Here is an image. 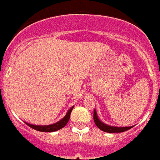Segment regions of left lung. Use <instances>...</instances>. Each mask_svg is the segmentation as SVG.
<instances>
[{
	"label": "left lung",
	"instance_id": "obj_1",
	"mask_svg": "<svg viewBox=\"0 0 160 160\" xmlns=\"http://www.w3.org/2000/svg\"><path fill=\"white\" fill-rule=\"evenodd\" d=\"M93 119H94L96 125L101 131L108 132V133H120V132H123L127 130H129V129L134 127V126H131V127H116V126L108 125V124H105V123H103L99 119L96 110H94V113H93Z\"/></svg>",
	"mask_w": 160,
	"mask_h": 160
}]
</instances>
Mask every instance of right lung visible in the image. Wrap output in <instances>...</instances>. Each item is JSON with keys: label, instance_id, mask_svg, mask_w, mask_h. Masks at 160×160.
Wrapping results in <instances>:
<instances>
[{"label": "right lung", "instance_id": "1", "mask_svg": "<svg viewBox=\"0 0 160 160\" xmlns=\"http://www.w3.org/2000/svg\"><path fill=\"white\" fill-rule=\"evenodd\" d=\"M74 107H72V108H70V110L67 112L65 116L62 118L61 120H60L58 122L54 123V124H49V125H35V124H28V123L25 122L28 126H29L32 128L35 129L36 131H39V132H56V131L60 130L62 128H64V126L67 124V123L68 122L69 119H70V115L72 113V110H73Z\"/></svg>", "mask_w": 160, "mask_h": 160}]
</instances>
